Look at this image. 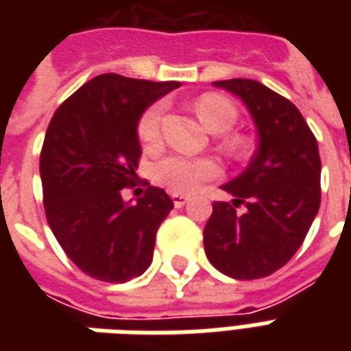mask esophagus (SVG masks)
<instances>
[{
    "mask_svg": "<svg viewBox=\"0 0 351 351\" xmlns=\"http://www.w3.org/2000/svg\"><path fill=\"white\" fill-rule=\"evenodd\" d=\"M171 199H173V203H175L176 208H180V206H184L190 201V197L184 195V193H171Z\"/></svg>",
    "mask_w": 351,
    "mask_h": 351,
    "instance_id": "34e87169",
    "label": "esophagus"
}]
</instances>
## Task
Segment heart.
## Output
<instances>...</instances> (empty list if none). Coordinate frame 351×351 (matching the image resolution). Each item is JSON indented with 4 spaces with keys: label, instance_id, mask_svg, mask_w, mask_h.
I'll list each match as a JSON object with an SVG mask.
<instances>
[{
    "label": "heart",
    "instance_id": "1",
    "mask_svg": "<svg viewBox=\"0 0 351 351\" xmlns=\"http://www.w3.org/2000/svg\"><path fill=\"white\" fill-rule=\"evenodd\" d=\"M195 112L208 130L226 131L237 120V107L233 101L221 93H203L195 101ZM161 120H163V105L154 103L141 114L137 122V137L145 148H156L161 143ZM229 148L243 150V137L226 138ZM220 175V163L213 158H188V156H167L156 163L154 178L163 188L171 191L197 190L206 180H213Z\"/></svg>",
    "mask_w": 351,
    "mask_h": 351
}]
</instances>
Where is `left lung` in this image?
Wrapping results in <instances>:
<instances>
[{"mask_svg": "<svg viewBox=\"0 0 351 351\" xmlns=\"http://www.w3.org/2000/svg\"><path fill=\"white\" fill-rule=\"evenodd\" d=\"M244 101L258 128L250 165L221 190L203 231L208 261L237 280L265 278L293 258L322 201L317 141L293 103L250 79L216 80ZM247 206L244 213L236 210Z\"/></svg>", "mask_w": 351, "mask_h": 351, "instance_id": "1", "label": "left lung"}]
</instances>
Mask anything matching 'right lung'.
Wrapping results in <instances>:
<instances>
[{
	"instance_id": "add662e5",
	"label": "right lung",
	"mask_w": 351,
	"mask_h": 351,
	"mask_svg": "<svg viewBox=\"0 0 351 351\" xmlns=\"http://www.w3.org/2000/svg\"><path fill=\"white\" fill-rule=\"evenodd\" d=\"M178 86L105 73L50 120L39 160L45 214L65 256L92 278L123 284L152 263L156 233L173 201L148 186L137 203H125L122 190L137 180L138 118Z\"/></svg>"
}]
</instances>
